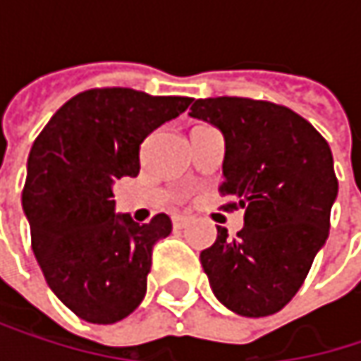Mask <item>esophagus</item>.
<instances>
[{
    "label": "esophagus",
    "mask_w": 361,
    "mask_h": 361,
    "mask_svg": "<svg viewBox=\"0 0 361 361\" xmlns=\"http://www.w3.org/2000/svg\"><path fill=\"white\" fill-rule=\"evenodd\" d=\"M190 224V217H185V215H173V228H185Z\"/></svg>",
    "instance_id": "1"
}]
</instances>
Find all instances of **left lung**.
I'll return each instance as SVG.
<instances>
[{
	"label": "left lung",
	"mask_w": 361,
	"mask_h": 361,
	"mask_svg": "<svg viewBox=\"0 0 361 361\" xmlns=\"http://www.w3.org/2000/svg\"><path fill=\"white\" fill-rule=\"evenodd\" d=\"M190 116L224 133L219 192L245 209L236 238L217 226L200 252L211 290L238 316H271L297 295L328 238L338 192L330 146L303 116L263 100L204 98Z\"/></svg>",
	"instance_id": "obj_1"
}]
</instances>
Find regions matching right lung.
Wrapping results in <instances>:
<instances>
[{
    "label": "right lung",
    "instance_id": "add662e5",
    "mask_svg": "<svg viewBox=\"0 0 361 361\" xmlns=\"http://www.w3.org/2000/svg\"><path fill=\"white\" fill-rule=\"evenodd\" d=\"M190 102L90 90L58 110L31 148L23 211L33 252L51 293L85 322L114 324L146 295L152 247L171 234V219L135 224L114 213L112 185L140 173V144Z\"/></svg>",
    "mask_w": 361,
    "mask_h": 361
}]
</instances>
